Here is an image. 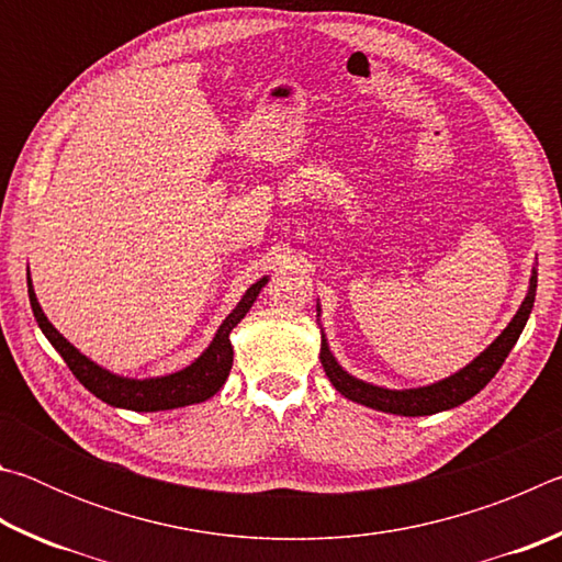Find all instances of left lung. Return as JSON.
<instances>
[{"mask_svg": "<svg viewBox=\"0 0 562 562\" xmlns=\"http://www.w3.org/2000/svg\"><path fill=\"white\" fill-rule=\"evenodd\" d=\"M536 288H538V272L532 270L530 274V288L526 300H522L520 310L516 312V317L510 319V325L501 331V337L493 341V345L481 351L469 367H463L461 372H456L453 376L443 379V382H436L429 386H418V389H382L374 384L361 382V379L349 376L345 369L337 364V359L331 357V351L327 347V339L322 337V351H319V361L325 367V372L329 376V382L335 384L337 392L341 396L351 398V402L364 404L369 408H376V412H386V414H398V416H429L436 412H446V408H453L463 402H469L471 396H475L486 386L493 376H496L498 369L503 367V361L510 355L513 345H516L522 327L530 317L532 302H536ZM319 310V307H317Z\"/></svg>", "mask_w": 562, "mask_h": 562, "instance_id": "obj_1", "label": "left lung"}]
</instances>
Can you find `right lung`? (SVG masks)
Returning a JSON list of instances; mask_svg holds the SVG:
<instances>
[{"label":"right lung","instance_id":"obj_1","mask_svg":"<svg viewBox=\"0 0 562 562\" xmlns=\"http://www.w3.org/2000/svg\"><path fill=\"white\" fill-rule=\"evenodd\" d=\"M268 278L255 282L250 290L243 294V300L237 302V307L225 317V322L213 337L211 347H207L193 364L180 369L176 374L156 376V379H126L116 376L93 364L91 359L81 355L79 349L69 345L59 331L54 329L49 319L44 317V312L36 302V294L30 280V302L36 322H40L46 339L52 341V347L59 351L66 367L71 369V374L89 389L93 396H99L101 402L119 408H131V412H166V408H178L188 404H201L205 398H211L215 392H221L227 374L233 367V345H231V331L240 322L247 312H250L252 302L258 300L260 290L265 288Z\"/></svg>","mask_w":562,"mask_h":562}]
</instances>
